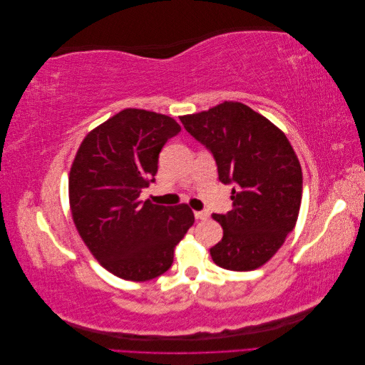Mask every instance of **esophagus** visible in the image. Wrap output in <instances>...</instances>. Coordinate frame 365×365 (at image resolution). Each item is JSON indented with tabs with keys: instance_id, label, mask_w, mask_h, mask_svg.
Instances as JSON below:
<instances>
[{
	"instance_id": "34e87169",
	"label": "esophagus",
	"mask_w": 365,
	"mask_h": 365,
	"mask_svg": "<svg viewBox=\"0 0 365 365\" xmlns=\"http://www.w3.org/2000/svg\"><path fill=\"white\" fill-rule=\"evenodd\" d=\"M195 217L200 219V220L207 219L208 217V212H195Z\"/></svg>"
}]
</instances>
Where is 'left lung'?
<instances>
[{
  "mask_svg": "<svg viewBox=\"0 0 365 365\" xmlns=\"http://www.w3.org/2000/svg\"><path fill=\"white\" fill-rule=\"evenodd\" d=\"M184 128L212 150L219 180L235 182L233 208L212 215L222 240L210 248L219 267L252 271L267 263L294 230L302 204L303 173L284 132L240 102L180 117Z\"/></svg>",
  "mask_w": 365,
  "mask_h": 365,
  "instance_id": "1",
  "label": "left lung"
}]
</instances>
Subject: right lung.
Masks as SVG:
<instances>
[{
    "mask_svg": "<svg viewBox=\"0 0 365 365\" xmlns=\"http://www.w3.org/2000/svg\"><path fill=\"white\" fill-rule=\"evenodd\" d=\"M180 130L169 115L128 108L88 132L76 152L68 176L73 222L97 262L123 280L146 282L168 271L195 222L187 204L140 200L165 141Z\"/></svg>",
    "mask_w": 365,
    "mask_h": 365,
    "instance_id": "obj_1",
    "label": "right lung"
}]
</instances>
